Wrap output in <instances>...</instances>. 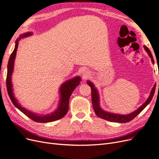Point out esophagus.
Segmentation results:
<instances>
[{"label": "esophagus", "instance_id": "34e87169", "mask_svg": "<svg viewBox=\"0 0 159 159\" xmlns=\"http://www.w3.org/2000/svg\"><path fill=\"white\" fill-rule=\"evenodd\" d=\"M82 74H83V75L84 76V77H87V74H89L87 70H82Z\"/></svg>", "mask_w": 159, "mask_h": 159}]
</instances>
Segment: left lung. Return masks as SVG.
Returning a JSON list of instances; mask_svg holds the SVG:
<instances>
[{
	"instance_id": "1",
	"label": "left lung",
	"mask_w": 159,
	"mask_h": 159,
	"mask_svg": "<svg viewBox=\"0 0 159 159\" xmlns=\"http://www.w3.org/2000/svg\"><path fill=\"white\" fill-rule=\"evenodd\" d=\"M144 48H145L146 52H148L149 56L151 57L152 62L154 63V59L153 57V55H152L150 50L149 49V48L147 46H144ZM87 84L91 87V89L92 103H93L94 111L95 113H96V115L98 117H100L103 119L109 120V121H111V122H116V123H127V122L130 121V120H132L134 117H136L151 101L152 98H153V95L155 94V87H156V84H155L154 85L153 88L152 89L151 94L149 95V97L148 98L147 100L145 101V102L144 104H143L142 106H141L137 110H136L134 112H132V113L129 114V115L124 116V115H117V114H113V113H108V112H106V111H104L103 110H102L100 108V105H99V95H98L97 89L94 87V85L90 81H88Z\"/></svg>"
}]
</instances>
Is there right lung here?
<instances>
[{"mask_svg": "<svg viewBox=\"0 0 159 159\" xmlns=\"http://www.w3.org/2000/svg\"><path fill=\"white\" fill-rule=\"evenodd\" d=\"M31 34H32L31 33H27L24 34H22L21 36H20V39H21V38L27 37ZM18 41H19V39H17L16 41L15 49L10 57V59L8 63L7 76H6V87H7L8 93L12 102V103H13L14 105L16 107H17V108L22 113H23L25 116H27L28 117H29L30 119L34 120L35 122L49 123V122L55 121V120L62 118L68 112L70 97L73 91L75 89V88L80 84L81 78L78 76V77H75L72 80H70L66 81L65 83H64L62 85V86L60 88L61 100H60L59 106L58 107L57 110L55 112L52 113V114H49V115H47V116H38L33 113L27 110L26 109H25L24 107H21L17 103L16 99L14 98L13 92H12V84L11 82V76L14 70V60L16 58V52H17V46H18Z\"/></svg>", "mask_w": 159, "mask_h": 159, "instance_id": "right-lung-1", "label": "right lung"}]
</instances>
